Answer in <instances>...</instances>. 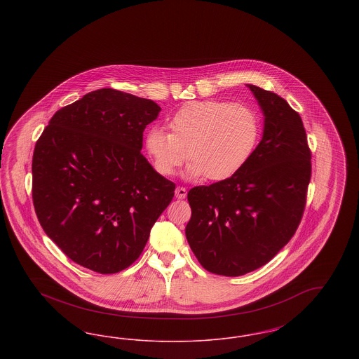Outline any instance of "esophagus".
<instances>
[{"instance_id": "1", "label": "esophagus", "mask_w": 359, "mask_h": 359, "mask_svg": "<svg viewBox=\"0 0 359 359\" xmlns=\"http://www.w3.org/2000/svg\"><path fill=\"white\" fill-rule=\"evenodd\" d=\"M175 196H176L177 199H184V198L187 196V189L184 187L176 188V191H175Z\"/></svg>"}]
</instances>
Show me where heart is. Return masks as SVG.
Masks as SVG:
<instances>
[{
  "instance_id": "obj_1",
  "label": "heart",
  "mask_w": 359,
  "mask_h": 359,
  "mask_svg": "<svg viewBox=\"0 0 359 359\" xmlns=\"http://www.w3.org/2000/svg\"><path fill=\"white\" fill-rule=\"evenodd\" d=\"M170 133L151 128L144 148L154 170L171 176L187 160L188 177L224 180L236 175L255 152L261 123L256 111L242 103L191 102L170 121Z\"/></svg>"
}]
</instances>
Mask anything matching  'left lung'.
<instances>
[{"label": "left lung", "mask_w": 359, "mask_h": 359, "mask_svg": "<svg viewBox=\"0 0 359 359\" xmlns=\"http://www.w3.org/2000/svg\"><path fill=\"white\" fill-rule=\"evenodd\" d=\"M264 133L229 179L188 191L186 237L205 271L237 277L268 264L296 233L307 202L311 151L302 117L272 91L248 85Z\"/></svg>", "instance_id": "8db88e82"}]
</instances>
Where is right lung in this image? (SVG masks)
<instances>
[{
  "label": "right lung",
  "mask_w": 359,
  "mask_h": 359,
  "mask_svg": "<svg viewBox=\"0 0 359 359\" xmlns=\"http://www.w3.org/2000/svg\"><path fill=\"white\" fill-rule=\"evenodd\" d=\"M157 103L114 88L57 110L34 147L32 199L46 234L74 262L118 273L142 253L175 183L141 154Z\"/></svg>",
  "instance_id": "add662e5"
}]
</instances>
